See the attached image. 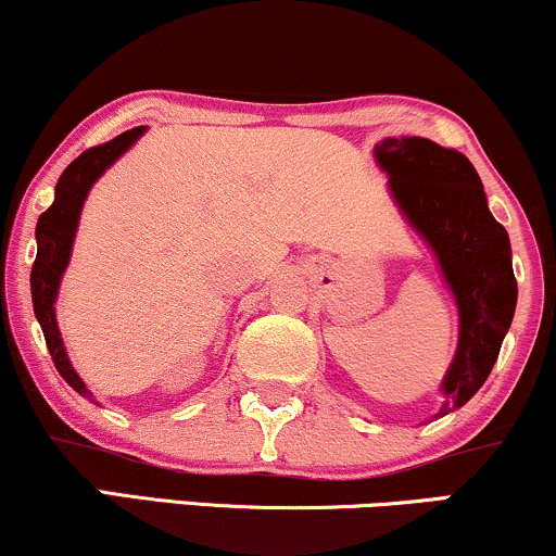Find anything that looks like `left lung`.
Listing matches in <instances>:
<instances>
[{
  "label": "left lung",
  "mask_w": 556,
  "mask_h": 556,
  "mask_svg": "<svg viewBox=\"0 0 556 556\" xmlns=\"http://www.w3.org/2000/svg\"><path fill=\"white\" fill-rule=\"evenodd\" d=\"M379 168L400 213L439 264L459 313L454 359L441 379L433 418L462 407L493 371L516 313L510 238L488 207L480 174L465 153L428 138H384Z\"/></svg>",
  "instance_id": "obj_1"
}]
</instances>
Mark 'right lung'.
I'll use <instances>...</instances> for the list:
<instances>
[{
    "label": "right lung",
    "mask_w": 556,
    "mask_h": 556,
    "mask_svg": "<svg viewBox=\"0 0 556 556\" xmlns=\"http://www.w3.org/2000/svg\"><path fill=\"white\" fill-rule=\"evenodd\" d=\"M146 132V125L140 128L125 130L117 138L108 140V143L87 149L79 159H74L61 174L59 185H55L53 205L38 217L35 226V241H38V256H35L33 271H30V292H33V311L38 318L40 328H43L48 351H51L55 369L66 379L72 388L94 403V395L87 390L84 379L76 375L72 359H68L66 346H63L59 320H55V300H59L61 279L66 271L68 262H72V249L76 228H79L81 207L87 202L89 189L94 181L102 177L108 168L130 149L136 140Z\"/></svg>",
    "instance_id": "add662e5"
}]
</instances>
